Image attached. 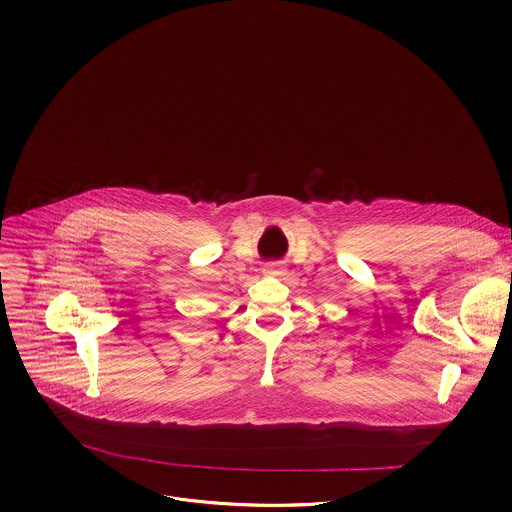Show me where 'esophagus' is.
<instances>
[{
	"label": "esophagus",
	"mask_w": 512,
	"mask_h": 512,
	"mask_svg": "<svg viewBox=\"0 0 512 512\" xmlns=\"http://www.w3.org/2000/svg\"><path fill=\"white\" fill-rule=\"evenodd\" d=\"M263 273H265V275H279V273H281V267H279L277 263H271V265H267V267L263 269Z\"/></svg>",
	"instance_id": "34e87169"
}]
</instances>
